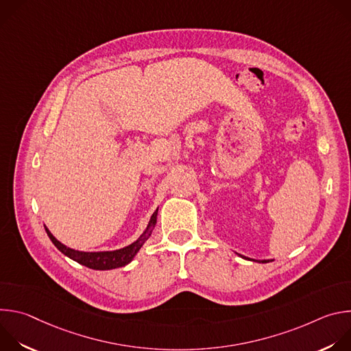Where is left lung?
<instances>
[{
  "label": "left lung",
  "instance_id": "obj_1",
  "mask_svg": "<svg viewBox=\"0 0 351 351\" xmlns=\"http://www.w3.org/2000/svg\"><path fill=\"white\" fill-rule=\"evenodd\" d=\"M240 256V254H239ZM243 257V256H241ZM243 258H245V257H243ZM245 260H250V258H245ZM253 261H256V260H253ZM269 261H272V260H263V261H258V263H263V264H265V263H269Z\"/></svg>",
  "mask_w": 351,
  "mask_h": 351
}]
</instances>
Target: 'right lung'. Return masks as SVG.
Masks as SVG:
<instances>
[{"label": "right lung", "mask_w": 351, "mask_h": 351, "mask_svg": "<svg viewBox=\"0 0 351 351\" xmlns=\"http://www.w3.org/2000/svg\"><path fill=\"white\" fill-rule=\"evenodd\" d=\"M157 214H158V208L156 210V213L149 218V222L145 228V230L143 232V234L133 241L132 244L119 248V250H114V252H79V250H73L66 247L65 244H62L61 241H58L53 233L49 232L45 226V232L48 234V237L51 239V241L54 243V245L60 250L62 254H65L66 257H69L71 260L91 268V269H97V271H108V269H115V268H121L128 265L134 256L138 253V250L141 248V245L145 243V240L152 236V232L157 223Z\"/></svg>", "instance_id": "1"}]
</instances>
